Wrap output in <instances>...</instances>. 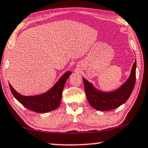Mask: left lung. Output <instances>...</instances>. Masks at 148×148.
I'll return each mask as SVG.
<instances>
[{
    "label": "left lung",
    "instance_id": "obj_1",
    "mask_svg": "<svg viewBox=\"0 0 148 148\" xmlns=\"http://www.w3.org/2000/svg\"><path fill=\"white\" fill-rule=\"evenodd\" d=\"M136 60L132 66L129 78L120 87L111 91H103L82 78L88 102L94 109L109 111L124 103L130 96L136 83Z\"/></svg>",
    "mask_w": 148,
    "mask_h": 148
}]
</instances>
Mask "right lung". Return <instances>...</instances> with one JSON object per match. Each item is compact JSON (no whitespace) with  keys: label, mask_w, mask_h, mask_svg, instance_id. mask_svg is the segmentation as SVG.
Instances as JSON below:
<instances>
[{"label":"right lung","mask_w":148,"mask_h":148,"mask_svg":"<svg viewBox=\"0 0 148 148\" xmlns=\"http://www.w3.org/2000/svg\"><path fill=\"white\" fill-rule=\"evenodd\" d=\"M71 74L70 71L65 72L50 89L36 96H23L17 92L10 84L9 87L14 98L26 108L38 113H45L56 110L60 105L64 87Z\"/></svg>","instance_id":"right-lung-1"}]
</instances>
